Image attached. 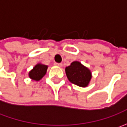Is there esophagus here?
Wrapping results in <instances>:
<instances>
[{
    "label": "esophagus",
    "instance_id": "34e87169",
    "mask_svg": "<svg viewBox=\"0 0 127 127\" xmlns=\"http://www.w3.org/2000/svg\"><path fill=\"white\" fill-rule=\"evenodd\" d=\"M54 65L56 66H59V67H61L63 64H59V63H55V64H54Z\"/></svg>",
    "mask_w": 127,
    "mask_h": 127
}]
</instances>
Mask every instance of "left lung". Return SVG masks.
<instances>
[{"label":"left lung","instance_id":"left-lung-1","mask_svg":"<svg viewBox=\"0 0 127 127\" xmlns=\"http://www.w3.org/2000/svg\"><path fill=\"white\" fill-rule=\"evenodd\" d=\"M65 71L68 81L82 88H85L89 85L92 78L90 69L79 61L72 62L70 66L66 67Z\"/></svg>","mask_w":127,"mask_h":127}]
</instances>
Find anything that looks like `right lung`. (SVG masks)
Masks as SVG:
<instances>
[{
  "mask_svg": "<svg viewBox=\"0 0 127 127\" xmlns=\"http://www.w3.org/2000/svg\"><path fill=\"white\" fill-rule=\"evenodd\" d=\"M48 66L39 63L34 66L31 71L29 72V77L35 81H39L42 79L46 73Z\"/></svg>",
  "mask_w": 127,
  "mask_h": 127,
  "instance_id": "1",
  "label": "right lung"
}]
</instances>
